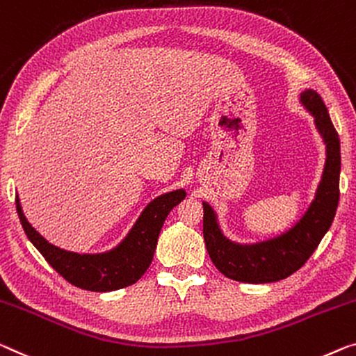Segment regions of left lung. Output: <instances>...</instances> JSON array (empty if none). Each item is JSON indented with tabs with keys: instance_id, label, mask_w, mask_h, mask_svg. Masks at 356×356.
I'll list each match as a JSON object with an SVG mask.
<instances>
[{
	"instance_id": "obj_1",
	"label": "left lung",
	"mask_w": 356,
	"mask_h": 356,
	"mask_svg": "<svg viewBox=\"0 0 356 356\" xmlns=\"http://www.w3.org/2000/svg\"><path fill=\"white\" fill-rule=\"evenodd\" d=\"M302 102L315 115L318 131L326 142L327 158L316 198L299 224L275 240L240 246L222 235L214 211L203 203L204 245L212 264L227 278L243 283H273L288 278L309 261L332 224L341 195V140L320 94L305 91Z\"/></svg>"
}]
</instances>
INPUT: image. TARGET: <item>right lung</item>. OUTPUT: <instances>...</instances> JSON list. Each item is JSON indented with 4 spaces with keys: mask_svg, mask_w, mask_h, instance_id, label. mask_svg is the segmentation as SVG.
Listing matches in <instances>:
<instances>
[{
    "mask_svg": "<svg viewBox=\"0 0 356 356\" xmlns=\"http://www.w3.org/2000/svg\"><path fill=\"white\" fill-rule=\"evenodd\" d=\"M184 198V190H176L153 200L142 212L126 240L115 251L97 256L68 252L52 246L26 222L17 196L15 208L29 240L62 278L76 288L107 293L134 284L147 272L155 254L158 235L164 220L174 206H177Z\"/></svg>",
    "mask_w": 356,
    "mask_h": 356,
    "instance_id": "1",
    "label": "right lung"
}]
</instances>
